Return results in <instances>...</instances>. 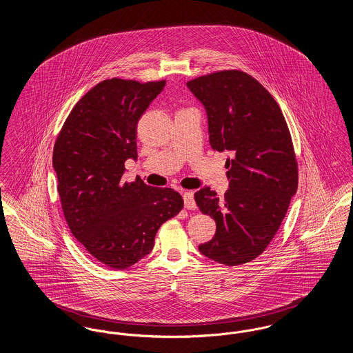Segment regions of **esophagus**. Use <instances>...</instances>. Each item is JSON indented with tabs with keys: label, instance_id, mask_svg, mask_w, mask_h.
Returning <instances> with one entry per match:
<instances>
[{
	"label": "esophagus",
	"instance_id": "esophagus-1",
	"mask_svg": "<svg viewBox=\"0 0 353 353\" xmlns=\"http://www.w3.org/2000/svg\"><path fill=\"white\" fill-rule=\"evenodd\" d=\"M183 199H184L185 209H188V210H194V209L197 208V206H196V201H194L193 192H184Z\"/></svg>",
	"mask_w": 353,
	"mask_h": 353
}]
</instances>
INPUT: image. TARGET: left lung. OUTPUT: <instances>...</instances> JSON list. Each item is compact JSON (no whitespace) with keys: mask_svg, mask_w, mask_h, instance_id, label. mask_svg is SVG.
I'll list each match as a JSON object with an SVG mask.
<instances>
[{"mask_svg":"<svg viewBox=\"0 0 353 353\" xmlns=\"http://www.w3.org/2000/svg\"><path fill=\"white\" fill-rule=\"evenodd\" d=\"M186 87L206 111L210 147L232 154L225 197L206 185L194 193L200 210L217 225L199 250L226 266L248 263L269 246L298 189L285 117L269 91L242 71H219Z\"/></svg>","mask_w":353,"mask_h":353,"instance_id":"left-lung-1","label":"left lung"}]
</instances>
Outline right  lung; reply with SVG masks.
Instances as JSON below:
<instances>
[{
  "label": "right lung",
  "instance_id": "right-lung-1",
  "mask_svg": "<svg viewBox=\"0 0 353 353\" xmlns=\"http://www.w3.org/2000/svg\"><path fill=\"white\" fill-rule=\"evenodd\" d=\"M164 87L165 81H103L75 104L54 145L52 168L68 228L112 269L148 255L159 228L184 206L170 188L140 179L121 184L124 163L137 159L139 119Z\"/></svg>",
  "mask_w": 353,
  "mask_h": 353
}]
</instances>
